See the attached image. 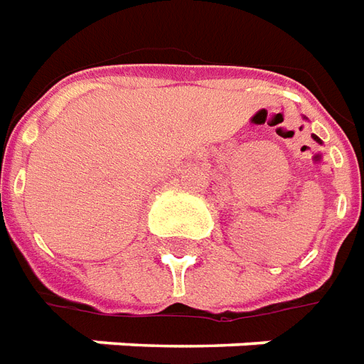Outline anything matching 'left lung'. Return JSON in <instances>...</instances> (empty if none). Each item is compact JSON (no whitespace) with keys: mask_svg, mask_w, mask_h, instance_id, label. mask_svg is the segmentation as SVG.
Returning a JSON list of instances; mask_svg holds the SVG:
<instances>
[{"mask_svg":"<svg viewBox=\"0 0 364 364\" xmlns=\"http://www.w3.org/2000/svg\"><path fill=\"white\" fill-rule=\"evenodd\" d=\"M314 139H316V141H318V143H321V141H319V139H318V136H314Z\"/></svg>","mask_w":364,"mask_h":364,"instance_id":"8db88e82","label":"left lung"}]
</instances>
